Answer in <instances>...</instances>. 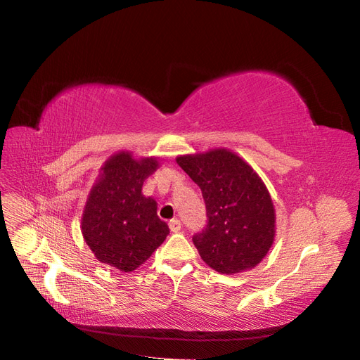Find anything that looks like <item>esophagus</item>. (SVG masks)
Wrapping results in <instances>:
<instances>
[{
    "label": "esophagus",
    "instance_id": "esophagus-1",
    "mask_svg": "<svg viewBox=\"0 0 360 360\" xmlns=\"http://www.w3.org/2000/svg\"><path fill=\"white\" fill-rule=\"evenodd\" d=\"M169 227H170V230L173 231V233H178V231H181V229H182V224H181V221L178 218H173V219H170L169 221Z\"/></svg>",
    "mask_w": 360,
    "mask_h": 360
}]
</instances>
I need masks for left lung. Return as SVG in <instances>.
I'll return each mask as SVG.
<instances>
[{"label":"left lung","instance_id":"obj_1","mask_svg":"<svg viewBox=\"0 0 360 360\" xmlns=\"http://www.w3.org/2000/svg\"><path fill=\"white\" fill-rule=\"evenodd\" d=\"M200 187L207 224L193 242L202 260L219 274L248 271L275 239V210L264 182L245 160L226 148L176 157Z\"/></svg>","mask_w":360,"mask_h":360}]
</instances>
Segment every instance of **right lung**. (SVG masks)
I'll return each instance as SVG.
<instances>
[{
    "label": "right lung",
    "mask_w": 360,
    "mask_h": 360,
    "mask_svg": "<svg viewBox=\"0 0 360 360\" xmlns=\"http://www.w3.org/2000/svg\"><path fill=\"white\" fill-rule=\"evenodd\" d=\"M158 169L157 157L113 154L100 169L84 207L80 230L98 262L133 272L165 242L169 226L157 215V202L142 193Z\"/></svg>",
    "instance_id": "right-lung-1"
}]
</instances>
